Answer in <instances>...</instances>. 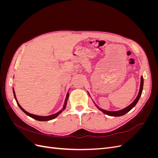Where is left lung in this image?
Returning a JSON list of instances; mask_svg holds the SVG:
<instances>
[{
  "label": "left lung",
  "instance_id": "left-lung-1",
  "mask_svg": "<svg viewBox=\"0 0 158 158\" xmlns=\"http://www.w3.org/2000/svg\"><path fill=\"white\" fill-rule=\"evenodd\" d=\"M143 85H144V80H143V77L141 76V78H140V89H139V92H138V94L137 95V97L136 98V99L134 100V102L129 105L128 106H127V107H125V109H121V110H119V111H106V110H104L102 109L100 107H99L96 104H95L94 102V104L95 105V106L97 107V108L98 109H99L100 111H102L103 113L107 114V115L109 116H112V117H120L122 115H124V114H125L127 113H128V111H130L131 110L135 107L136 103H138V100H139L140 96H141V94L142 92V89H143Z\"/></svg>",
  "mask_w": 158,
  "mask_h": 158
}]
</instances>
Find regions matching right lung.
<instances>
[{"mask_svg": "<svg viewBox=\"0 0 158 158\" xmlns=\"http://www.w3.org/2000/svg\"><path fill=\"white\" fill-rule=\"evenodd\" d=\"M13 93H14V98H15V99L16 100V102H17V104L18 106H19V107H20L22 111L25 113L27 115H28L29 117L33 118L35 119V120L37 121H50V120H52V119H54L55 118H56L57 116L59 115V114H60L62 112H63V110H64V109L66 108V103H67V100H68V98H69V93L68 92L67 94H66V99H65V102H64V104L63 106V109H62L60 111H59V112H57L56 113H55L53 114H51V115H49V116H39V115H35V114H31V113H30L27 112L26 111H25L24 109H23L21 106L18 103V101H17V99H16V94H15V92H14V89L13 88Z\"/></svg>", "mask_w": 158, "mask_h": 158, "instance_id": "obj_1", "label": "right lung"}]
</instances>
